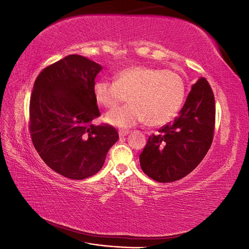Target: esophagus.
Returning <instances> with one entry per match:
<instances>
[{"label": "esophagus", "instance_id": "34e87169", "mask_svg": "<svg viewBox=\"0 0 249 249\" xmlns=\"http://www.w3.org/2000/svg\"><path fill=\"white\" fill-rule=\"evenodd\" d=\"M129 133H130L129 131H118V134H119L120 137H125Z\"/></svg>", "mask_w": 249, "mask_h": 249}]
</instances>
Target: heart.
<instances>
[{
  "label": "heart",
  "mask_w": 249,
  "mask_h": 249,
  "mask_svg": "<svg viewBox=\"0 0 249 249\" xmlns=\"http://www.w3.org/2000/svg\"><path fill=\"white\" fill-rule=\"evenodd\" d=\"M125 94L130 104L108 112L106 123L120 129L143 122L159 126L177 116L185 100L186 85L176 71L144 65L127 66L114 74V82L99 80L93 84L94 99L103 107H115Z\"/></svg>",
  "instance_id": "1"
}]
</instances>
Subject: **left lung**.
Returning <instances> with one entry per match:
<instances>
[{"instance_id": "1", "label": "left lung", "mask_w": 249, "mask_h": 249, "mask_svg": "<svg viewBox=\"0 0 249 249\" xmlns=\"http://www.w3.org/2000/svg\"><path fill=\"white\" fill-rule=\"evenodd\" d=\"M215 99L208 81L192 85L175 122L149 136L139 156L143 172L160 183L183 178L197 166L212 144Z\"/></svg>"}]
</instances>
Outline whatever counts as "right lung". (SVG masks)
I'll return each mask as SVG.
<instances>
[{
  "mask_svg": "<svg viewBox=\"0 0 249 249\" xmlns=\"http://www.w3.org/2000/svg\"><path fill=\"white\" fill-rule=\"evenodd\" d=\"M103 67L70 55L37 77L30 100V133L41 159L59 175L83 179L99 172L118 140L112 125H94L100 116L93 95Z\"/></svg>",
  "mask_w": 249,
  "mask_h": 249,
  "instance_id": "1",
  "label": "right lung"
}]
</instances>
